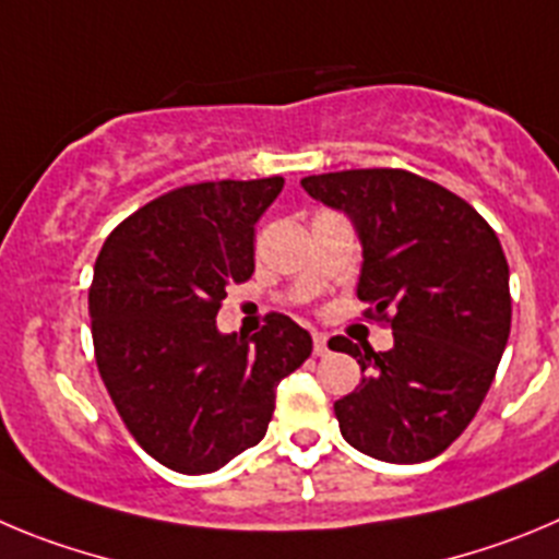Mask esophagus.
Listing matches in <instances>:
<instances>
[{"mask_svg": "<svg viewBox=\"0 0 559 559\" xmlns=\"http://www.w3.org/2000/svg\"><path fill=\"white\" fill-rule=\"evenodd\" d=\"M311 340H314V356L329 354V336L320 334V331H314V334H311Z\"/></svg>", "mask_w": 559, "mask_h": 559, "instance_id": "esophagus-1", "label": "esophagus"}]
</instances>
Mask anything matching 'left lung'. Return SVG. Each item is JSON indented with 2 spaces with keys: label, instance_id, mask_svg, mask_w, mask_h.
Wrapping results in <instances>:
<instances>
[{
  "label": "left lung",
  "instance_id": "obj_1",
  "mask_svg": "<svg viewBox=\"0 0 559 559\" xmlns=\"http://www.w3.org/2000/svg\"><path fill=\"white\" fill-rule=\"evenodd\" d=\"M348 214L361 242L356 295L386 320L392 348L336 336L361 384L334 404L342 437L373 460L415 465L474 420L507 348L510 267L474 205L406 169H345L300 180Z\"/></svg>",
  "mask_w": 559,
  "mask_h": 559
}]
</instances>
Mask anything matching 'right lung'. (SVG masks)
I'll return each instance as SVG.
<instances>
[{
	"mask_svg": "<svg viewBox=\"0 0 559 559\" xmlns=\"http://www.w3.org/2000/svg\"><path fill=\"white\" fill-rule=\"evenodd\" d=\"M284 178L180 186L105 239L88 289L94 354L135 442L178 474H211L267 435L275 386L311 354L286 314L219 334L230 284L253 275L255 223Z\"/></svg>",
	"mask_w": 559,
	"mask_h": 559,
	"instance_id": "right-lung-1",
	"label": "right lung"
}]
</instances>
